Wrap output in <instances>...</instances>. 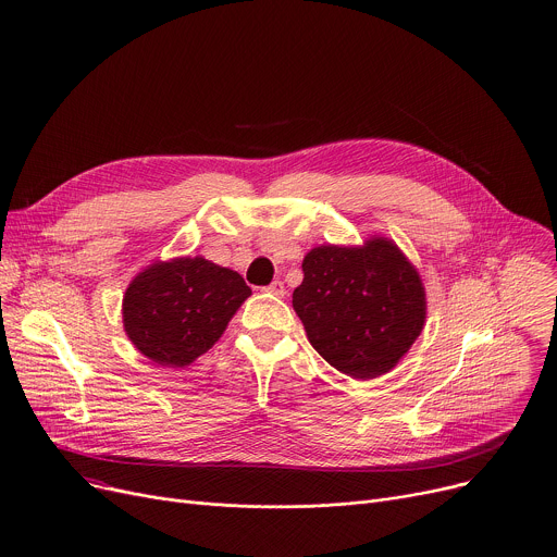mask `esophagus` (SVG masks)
<instances>
[{
	"label": "esophagus",
	"instance_id": "esophagus-1",
	"mask_svg": "<svg viewBox=\"0 0 557 557\" xmlns=\"http://www.w3.org/2000/svg\"><path fill=\"white\" fill-rule=\"evenodd\" d=\"M267 293H271V295H275V297H284L286 295V288H284V282H280V280H275L271 286H267Z\"/></svg>",
	"mask_w": 557,
	"mask_h": 557
}]
</instances>
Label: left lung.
Returning a JSON list of instances; mask_svg holds the SVG:
<instances>
[{"instance_id":"1","label":"left lung","mask_w":557,"mask_h":557,"mask_svg":"<svg viewBox=\"0 0 557 557\" xmlns=\"http://www.w3.org/2000/svg\"><path fill=\"white\" fill-rule=\"evenodd\" d=\"M293 308L310 345L341 374L372 381L405 358L426 321V290L403 249L372 236L306 253Z\"/></svg>"}]
</instances>
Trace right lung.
Instances as JSON below:
<instances>
[{
  "mask_svg": "<svg viewBox=\"0 0 557 557\" xmlns=\"http://www.w3.org/2000/svg\"><path fill=\"white\" fill-rule=\"evenodd\" d=\"M249 295L240 273L203 256L157 260L124 293V332L159 367H185L223 336Z\"/></svg>",
  "mask_w": 557,
  "mask_h": 557,
  "instance_id": "1",
  "label": "right lung"
}]
</instances>
